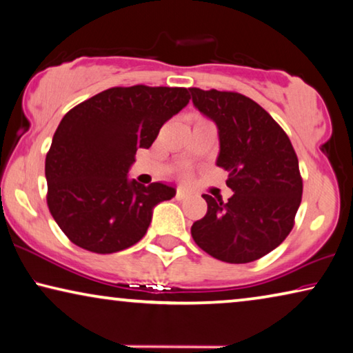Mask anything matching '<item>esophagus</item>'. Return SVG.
Instances as JSON below:
<instances>
[{"label": "esophagus", "mask_w": 353, "mask_h": 353, "mask_svg": "<svg viewBox=\"0 0 353 353\" xmlns=\"http://www.w3.org/2000/svg\"><path fill=\"white\" fill-rule=\"evenodd\" d=\"M188 198V193L185 190H182V188H177L176 192V199H179V201H182V199Z\"/></svg>", "instance_id": "esophagus-1"}]
</instances>
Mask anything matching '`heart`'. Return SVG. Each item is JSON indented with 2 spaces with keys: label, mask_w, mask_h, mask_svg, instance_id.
Segmentation results:
<instances>
[{
  "label": "heart",
  "mask_w": 353,
  "mask_h": 353,
  "mask_svg": "<svg viewBox=\"0 0 353 353\" xmlns=\"http://www.w3.org/2000/svg\"><path fill=\"white\" fill-rule=\"evenodd\" d=\"M194 122H204V120L199 115H194ZM183 177H188V172H183Z\"/></svg>",
  "instance_id": "obj_1"
}]
</instances>
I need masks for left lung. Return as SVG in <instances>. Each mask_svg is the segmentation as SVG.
I'll use <instances>...</instances> for the list:
<instances>
[{"mask_svg": "<svg viewBox=\"0 0 353 353\" xmlns=\"http://www.w3.org/2000/svg\"><path fill=\"white\" fill-rule=\"evenodd\" d=\"M199 112L217 123V166L234 192L227 203L203 194L208 212L192 227L199 249L225 263L261 259L287 238L301 203L303 177L285 131L254 99L192 87Z\"/></svg>", "mask_w": 353, "mask_h": 353, "instance_id": "8db88e82", "label": "left lung"}]
</instances>
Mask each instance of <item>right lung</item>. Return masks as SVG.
<instances>
[{
    "mask_svg": "<svg viewBox=\"0 0 353 353\" xmlns=\"http://www.w3.org/2000/svg\"><path fill=\"white\" fill-rule=\"evenodd\" d=\"M188 101L183 87H112L66 112L46 155V179L47 206L72 244L114 254L144 238L152 210L176 190L126 174L136 150L149 149Z\"/></svg>",
    "mask_w": 353,
    "mask_h": 353,
    "instance_id": "add662e5",
    "label": "right lung"
}]
</instances>
